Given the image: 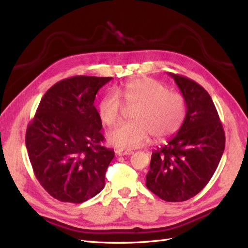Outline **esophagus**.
Masks as SVG:
<instances>
[{"label": "esophagus", "instance_id": "esophagus-1", "mask_svg": "<svg viewBox=\"0 0 248 248\" xmlns=\"http://www.w3.org/2000/svg\"><path fill=\"white\" fill-rule=\"evenodd\" d=\"M116 154H117L119 156H123V155H130L133 154V151L131 150H125V149H118L117 151H116Z\"/></svg>", "mask_w": 248, "mask_h": 248}]
</instances>
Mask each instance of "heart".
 Returning <instances> with one entry per match:
<instances>
[{
    "instance_id": "obj_1",
    "label": "heart",
    "mask_w": 248,
    "mask_h": 248,
    "mask_svg": "<svg viewBox=\"0 0 248 248\" xmlns=\"http://www.w3.org/2000/svg\"><path fill=\"white\" fill-rule=\"evenodd\" d=\"M123 101L128 107H135L131 115L133 121L121 124L107 134L108 143L119 148H139L150 135L155 140H166L175 135L186 120V99L155 78H132L117 93L105 94L98 103L99 118L104 124L113 125L120 119Z\"/></svg>"
}]
</instances>
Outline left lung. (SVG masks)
Listing matches in <instances>:
<instances>
[{
    "instance_id": "1",
    "label": "left lung",
    "mask_w": 248,
    "mask_h": 248,
    "mask_svg": "<svg viewBox=\"0 0 248 248\" xmlns=\"http://www.w3.org/2000/svg\"><path fill=\"white\" fill-rule=\"evenodd\" d=\"M168 75L186 99V116L178 133L152 152L146 186L165 202H180L212 178L225 149V132L208 92L191 78Z\"/></svg>"
}]
</instances>
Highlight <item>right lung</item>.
Returning <instances> with one entry per match:
<instances>
[{
	"mask_svg": "<svg viewBox=\"0 0 248 248\" xmlns=\"http://www.w3.org/2000/svg\"><path fill=\"white\" fill-rule=\"evenodd\" d=\"M112 78L77 76L54 84L26 129L25 145L37 180L52 197L81 203L103 189L114 150L102 146L93 101Z\"/></svg>",
	"mask_w": 248,
	"mask_h": 248,
	"instance_id": "right-lung-1",
	"label": "right lung"
}]
</instances>
